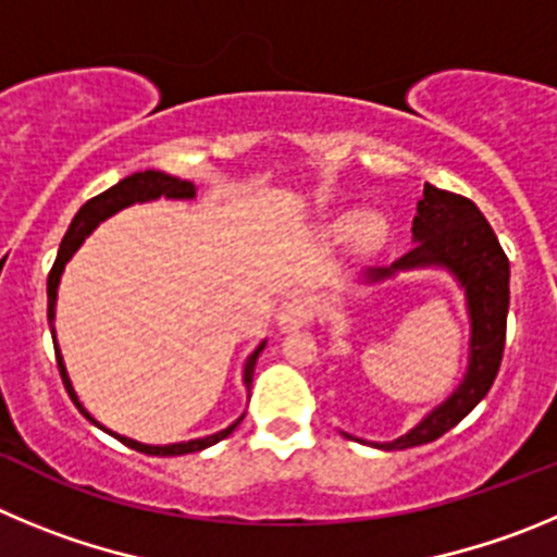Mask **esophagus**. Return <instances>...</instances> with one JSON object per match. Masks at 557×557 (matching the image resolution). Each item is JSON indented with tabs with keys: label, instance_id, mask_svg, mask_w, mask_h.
Returning a JSON list of instances; mask_svg holds the SVG:
<instances>
[{
	"label": "esophagus",
	"instance_id": "34e87169",
	"mask_svg": "<svg viewBox=\"0 0 557 557\" xmlns=\"http://www.w3.org/2000/svg\"><path fill=\"white\" fill-rule=\"evenodd\" d=\"M313 322V308H310L308 299L302 297H288L277 310V324L283 330H299L308 327Z\"/></svg>",
	"mask_w": 557,
	"mask_h": 557
}]
</instances>
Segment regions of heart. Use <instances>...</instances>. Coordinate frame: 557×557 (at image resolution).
I'll return each instance as SVG.
<instances>
[{"mask_svg": "<svg viewBox=\"0 0 557 557\" xmlns=\"http://www.w3.org/2000/svg\"><path fill=\"white\" fill-rule=\"evenodd\" d=\"M335 230H338V235H349L355 230V222L352 219H344V222H338V227ZM383 235H385V227L383 222H377V219H366V222L358 227V242L366 244V247L377 244Z\"/></svg>", "mask_w": 557, "mask_h": 557, "instance_id": "obj_1", "label": "heart"}]
</instances>
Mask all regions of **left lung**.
<instances>
[{"label": "left lung", "mask_w": 557, "mask_h": 557, "mask_svg": "<svg viewBox=\"0 0 557 557\" xmlns=\"http://www.w3.org/2000/svg\"><path fill=\"white\" fill-rule=\"evenodd\" d=\"M413 247L394 260L391 269H380L372 277H385L394 269L438 267L453 269L455 277L466 285L469 313H472V363L469 374L447 403L424 419L419 428L403 438L383 444V449H408L441 438L453 430L474 405L488 394L499 372L505 352V327H508L510 302V267L508 255L499 247L497 235L485 222L472 199L453 191H441L424 183L422 199L416 202Z\"/></svg>", "instance_id": "left-lung-1"}]
</instances>
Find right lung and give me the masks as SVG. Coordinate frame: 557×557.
Here are the masks:
<instances>
[{
  "label": "right lung",
  "instance_id": "1",
  "mask_svg": "<svg viewBox=\"0 0 557 557\" xmlns=\"http://www.w3.org/2000/svg\"><path fill=\"white\" fill-rule=\"evenodd\" d=\"M158 197H166V199H191L194 197V183H188V180H177V177H169V174L163 172H138V174H129V177H124L122 183H116L113 188H108V191H102L99 197L88 199V202L83 205V208L77 210V216H74V222L69 224L66 235H63V242H60V249H58V258H54V267L52 272H49L47 277V299H49V308H47V315H49V324H52L54 319V299H58V283H60V274H63V267L69 263V258H72L74 252H77L79 244L85 242V235L91 233L94 227H97L99 222H104L108 216H113L116 210L127 208V205L133 202H147V199H158ZM52 341H54V330H52ZM260 349H263V344H260L258 349H255L252 355H249L247 360V369H244V380H247V388L252 385V374H255V360H258ZM54 358H58V369H60V377H63V385H66L69 397L74 399V405H77L79 410H83V405L77 403V397H74V388L72 383H69V374H66V366H63V358H60L58 347H54ZM85 413V410H83ZM88 416V413H85ZM91 419V416H88ZM94 422V419H91ZM242 424V419L235 424H230L227 430H222V433L216 435H208V438H197V441H185V444H172V447H147V444H138V441L133 438H124V435H116V433H108L116 435L122 444H127L129 449H138V453L144 455H188V453H199V449L210 447V444H216V441L227 438L230 433H233L235 428Z\"/></svg>",
  "mask_w": 557,
  "mask_h": 557
}]
</instances>
